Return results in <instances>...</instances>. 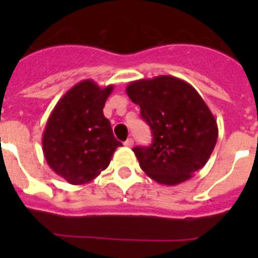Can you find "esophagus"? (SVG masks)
Wrapping results in <instances>:
<instances>
[{"label":"esophagus","mask_w":258,"mask_h":258,"mask_svg":"<svg viewBox=\"0 0 258 258\" xmlns=\"http://www.w3.org/2000/svg\"><path fill=\"white\" fill-rule=\"evenodd\" d=\"M124 145L126 146V147H133V145H134V141L132 140V138H127V140L125 141V142H124Z\"/></svg>","instance_id":"esophagus-1"}]
</instances>
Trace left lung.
<instances>
[{"label": "left lung", "mask_w": 258, "mask_h": 258, "mask_svg": "<svg viewBox=\"0 0 258 258\" xmlns=\"http://www.w3.org/2000/svg\"><path fill=\"white\" fill-rule=\"evenodd\" d=\"M132 102L154 136L149 147H134L140 166L157 183L175 186L206 165L218 138L217 121L199 93L173 76L133 81Z\"/></svg>", "instance_id": "8db88e82"}]
</instances>
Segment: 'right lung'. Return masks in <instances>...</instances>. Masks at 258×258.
Returning a JSON list of instances; mask_svg holds the SVG:
<instances>
[{
	"label": "right lung",
	"mask_w": 258,
	"mask_h": 258,
	"mask_svg": "<svg viewBox=\"0 0 258 258\" xmlns=\"http://www.w3.org/2000/svg\"><path fill=\"white\" fill-rule=\"evenodd\" d=\"M112 90L113 85L101 88L93 80L80 81L59 99L47 118L42 151L50 168L68 183L93 181L122 146L103 115Z\"/></svg>",
	"instance_id": "obj_1"
}]
</instances>
